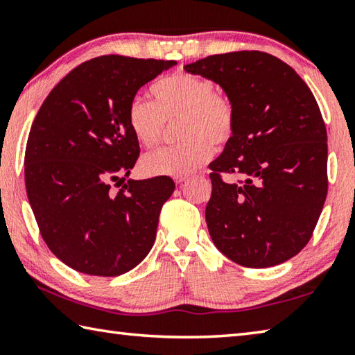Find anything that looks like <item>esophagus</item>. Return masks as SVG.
Wrapping results in <instances>:
<instances>
[{
    "label": "esophagus",
    "instance_id": "34e87169",
    "mask_svg": "<svg viewBox=\"0 0 355 355\" xmlns=\"http://www.w3.org/2000/svg\"><path fill=\"white\" fill-rule=\"evenodd\" d=\"M188 182V177H175V183L182 186L183 183Z\"/></svg>",
    "mask_w": 355,
    "mask_h": 355
}]
</instances>
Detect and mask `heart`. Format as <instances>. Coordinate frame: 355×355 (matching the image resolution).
Returning <instances> with one entry per match:
<instances>
[{
  "label": "heart",
  "instance_id": "b5f03b06",
  "mask_svg": "<svg viewBox=\"0 0 355 355\" xmlns=\"http://www.w3.org/2000/svg\"><path fill=\"white\" fill-rule=\"evenodd\" d=\"M148 101L135 100L128 107L131 135L144 148L161 141L164 122L178 123L182 146L146 155L141 171L147 177H186L208 163L214 148L225 147L236 128V110L211 80L188 71H175L150 86Z\"/></svg>",
  "mask_w": 355,
  "mask_h": 355
}]
</instances>
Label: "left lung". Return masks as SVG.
Here are the masks:
<instances>
[{"label":"left lung","instance_id":"obj_1","mask_svg":"<svg viewBox=\"0 0 355 355\" xmlns=\"http://www.w3.org/2000/svg\"><path fill=\"white\" fill-rule=\"evenodd\" d=\"M184 71L219 84L236 110L235 135L209 164L214 245L245 268L290 260L310 241L327 196V131L313 94L263 51L213 55Z\"/></svg>","mask_w":355,"mask_h":355}]
</instances>
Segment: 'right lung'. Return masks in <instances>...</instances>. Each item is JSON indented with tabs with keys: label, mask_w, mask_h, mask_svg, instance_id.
<instances>
[{
	"label": "right lung",
	"mask_w": 355,
	"mask_h": 355,
	"mask_svg": "<svg viewBox=\"0 0 355 355\" xmlns=\"http://www.w3.org/2000/svg\"><path fill=\"white\" fill-rule=\"evenodd\" d=\"M175 61L100 56L48 94L25 152V184L42 238L78 272L116 277L152 249L169 177L123 182L139 156L128 107L139 89Z\"/></svg>",
	"instance_id": "1"
}]
</instances>
